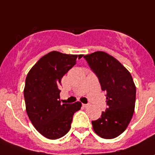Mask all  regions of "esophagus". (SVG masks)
<instances>
[{"label": "esophagus", "mask_w": 155, "mask_h": 155, "mask_svg": "<svg viewBox=\"0 0 155 155\" xmlns=\"http://www.w3.org/2000/svg\"><path fill=\"white\" fill-rule=\"evenodd\" d=\"M89 106H90V105H89V104H82V107H84V108L88 107H89Z\"/></svg>", "instance_id": "esophagus-1"}]
</instances>
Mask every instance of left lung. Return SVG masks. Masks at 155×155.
<instances>
[{
    "label": "left lung",
    "instance_id": "1",
    "mask_svg": "<svg viewBox=\"0 0 155 155\" xmlns=\"http://www.w3.org/2000/svg\"><path fill=\"white\" fill-rule=\"evenodd\" d=\"M84 58L107 93L108 107L102 112L101 117L92 121L93 130L102 138H116L127 129L134 113L137 89L133 77L117 59L105 51H95Z\"/></svg>",
    "mask_w": 155,
    "mask_h": 155
}]
</instances>
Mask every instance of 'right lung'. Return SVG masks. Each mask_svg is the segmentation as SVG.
<instances>
[{
	"label": "right lung",
	"mask_w": 155,
	"mask_h": 155,
	"mask_svg": "<svg viewBox=\"0 0 155 155\" xmlns=\"http://www.w3.org/2000/svg\"><path fill=\"white\" fill-rule=\"evenodd\" d=\"M82 56L50 51L27 74L23 91L26 113L38 133L49 140L67 134L74 114L81 107L80 102L62 104L58 86L62 78L76 64L77 59Z\"/></svg>",
	"instance_id": "obj_1"
}]
</instances>
